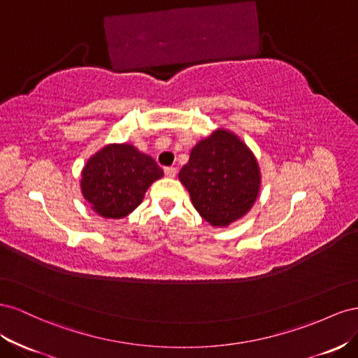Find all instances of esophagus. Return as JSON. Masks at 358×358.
I'll list each match as a JSON object with an SVG mask.
<instances>
[{
  "mask_svg": "<svg viewBox=\"0 0 358 358\" xmlns=\"http://www.w3.org/2000/svg\"><path fill=\"white\" fill-rule=\"evenodd\" d=\"M165 176L169 177V178H173V177L177 176V168H173V166L165 168Z\"/></svg>",
  "mask_w": 358,
  "mask_h": 358,
  "instance_id": "esophagus-1",
  "label": "esophagus"
}]
</instances>
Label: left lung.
Returning <instances> with one entry per match:
<instances>
[{
    "label": "left lung",
    "instance_id": "1",
    "mask_svg": "<svg viewBox=\"0 0 358 358\" xmlns=\"http://www.w3.org/2000/svg\"><path fill=\"white\" fill-rule=\"evenodd\" d=\"M178 177L193 207L213 227H228L243 217L257 201L261 185L252 151L222 129L198 142Z\"/></svg>",
    "mask_w": 358,
    "mask_h": 358
}]
</instances>
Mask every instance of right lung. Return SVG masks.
Returning a JSON list of instances; mask_svg holds the SVG:
<instances>
[{"instance_id":"right-lung-1","label":"right lung","mask_w":358,"mask_h":358,"mask_svg":"<svg viewBox=\"0 0 358 358\" xmlns=\"http://www.w3.org/2000/svg\"><path fill=\"white\" fill-rule=\"evenodd\" d=\"M162 177L163 171L155 159L134 145L114 144L87 162L80 189L100 216L121 219L139 206L151 182Z\"/></svg>"}]
</instances>
